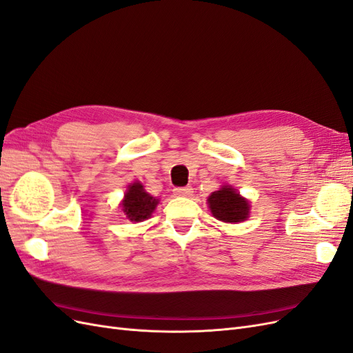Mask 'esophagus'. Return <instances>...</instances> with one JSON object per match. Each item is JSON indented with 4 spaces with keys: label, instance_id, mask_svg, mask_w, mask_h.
<instances>
[{
    "label": "esophagus",
    "instance_id": "1",
    "mask_svg": "<svg viewBox=\"0 0 353 353\" xmlns=\"http://www.w3.org/2000/svg\"><path fill=\"white\" fill-rule=\"evenodd\" d=\"M175 196H183V197H187V196H191L193 194V188L191 187H178L174 190Z\"/></svg>",
    "mask_w": 353,
    "mask_h": 353
}]
</instances>
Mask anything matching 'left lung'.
Returning a JSON list of instances; mask_svg holds the SVG:
<instances>
[{
	"instance_id": "1",
	"label": "left lung",
	"mask_w": 353,
	"mask_h": 353,
	"mask_svg": "<svg viewBox=\"0 0 353 353\" xmlns=\"http://www.w3.org/2000/svg\"><path fill=\"white\" fill-rule=\"evenodd\" d=\"M208 205L212 215L222 222L236 223L249 218V200L241 197L231 185H222L218 191H213L208 197Z\"/></svg>"
}]
</instances>
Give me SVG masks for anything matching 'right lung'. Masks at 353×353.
<instances>
[{
	"instance_id": "right-lung-1",
	"label": "right lung",
	"mask_w": 353,
	"mask_h": 353,
	"mask_svg": "<svg viewBox=\"0 0 353 353\" xmlns=\"http://www.w3.org/2000/svg\"><path fill=\"white\" fill-rule=\"evenodd\" d=\"M157 203L159 200L148 194L144 190V185L137 181V183L128 185L122 200V210L131 222H141L152 216Z\"/></svg>"
}]
</instances>
